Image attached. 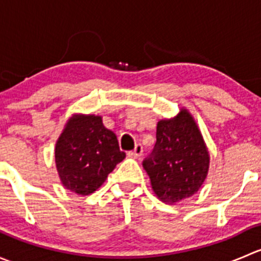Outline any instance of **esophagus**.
Segmentation results:
<instances>
[{
  "instance_id": "obj_1",
  "label": "esophagus",
  "mask_w": 261,
  "mask_h": 261,
  "mask_svg": "<svg viewBox=\"0 0 261 261\" xmlns=\"http://www.w3.org/2000/svg\"><path fill=\"white\" fill-rule=\"evenodd\" d=\"M127 154H128V156H131V158L141 156V154H143V146H141L140 144H138V145L135 146V149L131 150V151H128Z\"/></svg>"
}]
</instances>
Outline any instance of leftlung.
<instances>
[{
	"label": "left lung",
	"mask_w": 261,
	"mask_h": 261,
	"mask_svg": "<svg viewBox=\"0 0 261 261\" xmlns=\"http://www.w3.org/2000/svg\"><path fill=\"white\" fill-rule=\"evenodd\" d=\"M210 156L192 116L181 110L156 126V143L144 159L155 194L168 203L193 196L208 173Z\"/></svg>",
	"instance_id": "left-lung-1"
}]
</instances>
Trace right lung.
<instances>
[{
  "mask_svg": "<svg viewBox=\"0 0 261 261\" xmlns=\"http://www.w3.org/2000/svg\"><path fill=\"white\" fill-rule=\"evenodd\" d=\"M117 138L99 116H74L55 146V163L63 186L78 194H91L122 162Z\"/></svg>",
  "mask_w": 261,
  "mask_h": 261,
  "instance_id": "1",
  "label": "right lung"
}]
</instances>
